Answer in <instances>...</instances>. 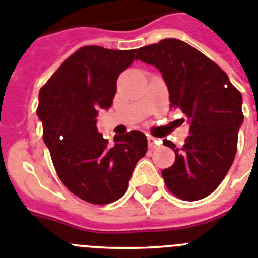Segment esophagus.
Wrapping results in <instances>:
<instances>
[{
	"mask_svg": "<svg viewBox=\"0 0 258 258\" xmlns=\"http://www.w3.org/2000/svg\"><path fill=\"white\" fill-rule=\"evenodd\" d=\"M148 139V147L151 148V149H155V148H156V139H155V137H153V136H148L147 137Z\"/></svg>",
	"mask_w": 258,
	"mask_h": 258,
	"instance_id": "34e87169",
	"label": "esophagus"
}]
</instances>
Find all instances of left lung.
Returning <instances> with one entry per match:
<instances>
[{
  "instance_id": "left-lung-1",
  "label": "left lung",
  "mask_w": 258,
  "mask_h": 258,
  "mask_svg": "<svg viewBox=\"0 0 258 258\" xmlns=\"http://www.w3.org/2000/svg\"><path fill=\"white\" fill-rule=\"evenodd\" d=\"M136 59L160 70L171 107L180 109L191 123L181 148L163 141L175 152V163L161 171L167 188L183 201L209 197L237 153L242 95L217 63L181 40L164 39L139 48Z\"/></svg>"
}]
</instances>
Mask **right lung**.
I'll use <instances>...</instances> for the list:
<instances>
[{
    "label": "right lung",
    "instance_id": "1",
    "mask_svg": "<svg viewBox=\"0 0 258 258\" xmlns=\"http://www.w3.org/2000/svg\"><path fill=\"white\" fill-rule=\"evenodd\" d=\"M133 60L136 49L86 45L40 89L37 115L57 176L74 195L93 205L118 201L147 153V137L140 131L117 135L114 144L97 131L98 110L111 106L119 74Z\"/></svg>",
    "mask_w": 258,
    "mask_h": 258
}]
</instances>
